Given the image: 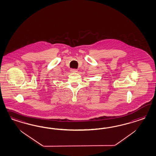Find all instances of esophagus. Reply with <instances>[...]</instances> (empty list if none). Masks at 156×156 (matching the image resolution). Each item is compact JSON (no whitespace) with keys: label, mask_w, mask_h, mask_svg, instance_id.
<instances>
[{"label":"esophagus","mask_w":156,"mask_h":156,"mask_svg":"<svg viewBox=\"0 0 156 156\" xmlns=\"http://www.w3.org/2000/svg\"><path fill=\"white\" fill-rule=\"evenodd\" d=\"M71 72H72V73H76V72H77L78 71V70H76V69H71Z\"/></svg>","instance_id":"obj_1"}]
</instances>
